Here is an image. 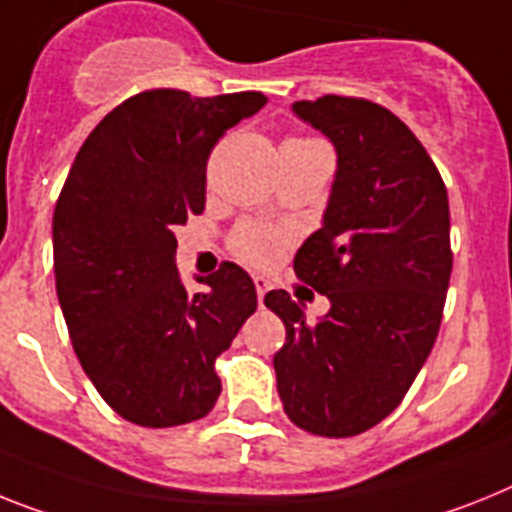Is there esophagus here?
I'll list each match as a JSON object with an SVG mask.
<instances>
[{"label":"esophagus","instance_id":"1","mask_svg":"<svg viewBox=\"0 0 512 512\" xmlns=\"http://www.w3.org/2000/svg\"><path fill=\"white\" fill-rule=\"evenodd\" d=\"M268 289H270L268 278L255 276V291H257V302H260V307H263V299H265V294H268Z\"/></svg>","mask_w":512,"mask_h":512}]
</instances>
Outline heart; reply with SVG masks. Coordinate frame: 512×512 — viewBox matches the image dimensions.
Segmentation results:
<instances>
[{
  "instance_id": "1",
  "label": "heart",
  "mask_w": 512,
  "mask_h": 512,
  "mask_svg": "<svg viewBox=\"0 0 512 512\" xmlns=\"http://www.w3.org/2000/svg\"><path fill=\"white\" fill-rule=\"evenodd\" d=\"M289 143H309V140H289ZM286 242V234L281 229L265 226V223H244L242 229H236L231 236V249L239 260L265 268L281 255V247Z\"/></svg>"
}]
</instances>
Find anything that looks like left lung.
I'll return each instance as SVG.
<instances>
[{
	"label": "left lung",
	"mask_w": 512,
	"mask_h": 512,
	"mask_svg": "<svg viewBox=\"0 0 512 512\" xmlns=\"http://www.w3.org/2000/svg\"><path fill=\"white\" fill-rule=\"evenodd\" d=\"M291 111L338 163L322 226L294 257L330 309L309 322L286 291L265 294L286 325L278 395L296 427L354 437L403 401L435 346L453 270L448 190L414 132L377 103L322 96Z\"/></svg>",
	"instance_id": "obj_1"
}]
</instances>
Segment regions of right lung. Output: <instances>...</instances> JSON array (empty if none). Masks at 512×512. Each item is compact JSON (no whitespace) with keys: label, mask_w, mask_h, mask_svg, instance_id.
<instances>
[{"label":"right lung","mask_w":512,"mask_h":512,"mask_svg":"<svg viewBox=\"0 0 512 512\" xmlns=\"http://www.w3.org/2000/svg\"><path fill=\"white\" fill-rule=\"evenodd\" d=\"M265 103L145 90L98 122L67 174L51 226L59 307L85 375L127 422L179 427L221 395L213 364L257 309L255 283L223 263L190 294L174 229L205 210L218 137Z\"/></svg>","instance_id":"1"}]
</instances>
